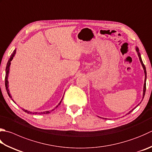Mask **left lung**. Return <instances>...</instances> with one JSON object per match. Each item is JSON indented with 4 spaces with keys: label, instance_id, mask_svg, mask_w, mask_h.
Here are the masks:
<instances>
[{
    "label": "left lung",
    "instance_id": "1",
    "mask_svg": "<svg viewBox=\"0 0 152 152\" xmlns=\"http://www.w3.org/2000/svg\"><path fill=\"white\" fill-rule=\"evenodd\" d=\"M136 51H137V52H138V57H139L140 61V62H141V64H142V65L143 68H144V73H145V81H144V93H143V99H144V95H145V89H146V69H145V67L144 64H143V61H142V58H141V56H140V51H139V49H138V48H136ZM133 110H134V109H133ZM132 110H131L130 112H129V113H128V114H130Z\"/></svg>",
    "mask_w": 152,
    "mask_h": 152
}]
</instances>
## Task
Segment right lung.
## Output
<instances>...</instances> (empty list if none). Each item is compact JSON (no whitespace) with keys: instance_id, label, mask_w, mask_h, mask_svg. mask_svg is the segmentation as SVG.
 <instances>
[{"instance_id":"obj_1","label":"right lung","mask_w":152,"mask_h":152,"mask_svg":"<svg viewBox=\"0 0 152 152\" xmlns=\"http://www.w3.org/2000/svg\"><path fill=\"white\" fill-rule=\"evenodd\" d=\"M15 53H16V50H14L12 53L11 54L10 58H9V59H8V61L7 65V67H6V76H5V87H6V90H7V93H8V96H10V98H11V99H12V96H10V93H9V90H8V72H9V67H10V61H12V59H13V57L14 56V54H15ZM61 101L59 103V104H58V106H57V107H56V108L58 107V106L60 104V103H61ZM22 110H24V112H26V113H28V114H32V113H31V112L28 111V110H24V109H22ZM53 110H54V109H53ZM53 110H51V111L43 112V113H39L38 114H49V113H50V112H51V111ZM33 114H38V113H33Z\"/></svg>"}]
</instances>
